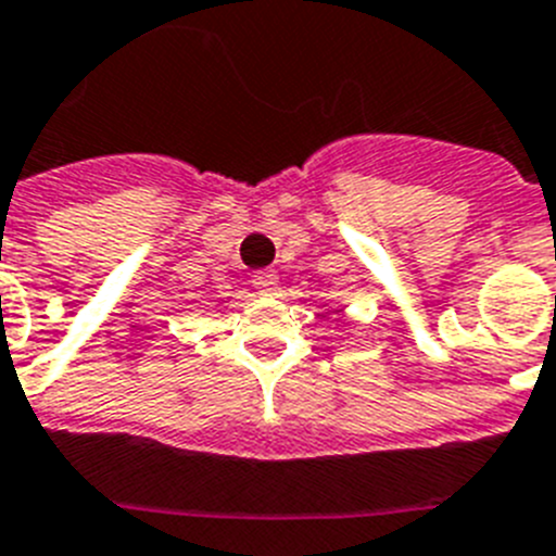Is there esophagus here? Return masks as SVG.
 <instances>
[{
  "label": "esophagus",
  "instance_id": "esophagus-1",
  "mask_svg": "<svg viewBox=\"0 0 556 556\" xmlns=\"http://www.w3.org/2000/svg\"><path fill=\"white\" fill-rule=\"evenodd\" d=\"M252 282H254V288L260 290V293H274V290H277V285H279V274L274 271V268H263V271L254 274Z\"/></svg>",
  "mask_w": 556,
  "mask_h": 556
}]
</instances>
